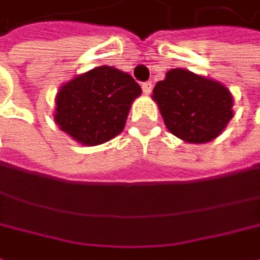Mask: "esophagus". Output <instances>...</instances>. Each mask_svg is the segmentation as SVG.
Masks as SVG:
<instances>
[{"mask_svg": "<svg viewBox=\"0 0 260 260\" xmlns=\"http://www.w3.org/2000/svg\"><path fill=\"white\" fill-rule=\"evenodd\" d=\"M142 89H143V92L146 95H149L151 94V90H152V84H151V81H145V83H142Z\"/></svg>", "mask_w": 260, "mask_h": 260, "instance_id": "obj_1", "label": "esophagus"}]
</instances>
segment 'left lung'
I'll return each instance as SVG.
<instances>
[{
    "label": "left lung",
    "instance_id": "8db88e82",
    "mask_svg": "<svg viewBox=\"0 0 260 260\" xmlns=\"http://www.w3.org/2000/svg\"><path fill=\"white\" fill-rule=\"evenodd\" d=\"M163 121L170 131L191 143L216 139L233 118L230 90L185 69H173L152 90Z\"/></svg>",
    "mask_w": 260,
    "mask_h": 260
}]
</instances>
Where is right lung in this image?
<instances>
[{
    "mask_svg": "<svg viewBox=\"0 0 260 260\" xmlns=\"http://www.w3.org/2000/svg\"><path fill=\"white\" fill-rule=\"evenodd\" d=\"M140 94L139 83L129 74L100 66L61 86L55 121L74 140L102 145L123 131L131 103Z\"/></svg>",
    "mask_w": 260,
    "mask_h": 260,
    "instance_id": "add662e5",
    "label": "right lung"
}]
</instances>
